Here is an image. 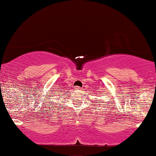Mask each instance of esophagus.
<instances>
[{
  "label": "esophagus",
  "mask_w": 156,
  "mask_h": 156,
  "mask_svg": "<svg viewBox=\"0 0 156 156\" xmlns=\"http://www.w3.org/2000/svg\"><path fill=\"white\" fill-rule=\"evenodd\" d=\"M75 89L76 90H81V88L80 87H75Z\"/></svg>",
  "instance_id": "esophagus-1"
}]
</instances>
